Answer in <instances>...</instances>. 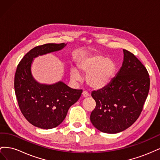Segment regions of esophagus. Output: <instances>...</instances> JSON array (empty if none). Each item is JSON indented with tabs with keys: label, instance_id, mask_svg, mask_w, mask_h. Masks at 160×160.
Returning a JSON list of instances; mask_svg holds the SVG:
<instances>
[{
	"label": "esophagus",
	"instance_id": "34e87169",
	"mask_svg": "<svg viewBox=\"0 0 160 160\" xmlns=\"http://www.w3.org/2000/svg\"><path fill=\"white\" fill-rule=\"evenodd\" d=\"M82 96H83V98H88V97L89 96V94L87 93L86 91H83V93H82Z\"/></svg>",
	"mask_w": 160,
	"mask_h": 160
}]
</instances>
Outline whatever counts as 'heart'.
Here are the masks:
<instances>
[{"mask_svg":"<svg viewBox=\"0 0 160 160\" xmlns=\"http://www.w3.org/2000/svg\"><path fill=\"white\" fill-rule=\"evenodd\" d=\"M77 67L81 72L87 75L86 83L93 89H101L109 85L116 71L115 62L109 58L100 55L83 58L78 62ZM70 77L72 81H79V72L72 69Z\"/></svg>","mask_w":160,"mask_h":160,"instance_id":"b5f03b06","label":"heart"}]
</instances>
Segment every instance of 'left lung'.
I'll list each match as a JSON object with an SVG mask.
<instances>
[{"mask_svg": "<svg viewBox=\"0 0 160 160\" xmlns=\"http://www.w3.org/2000/svg\"><path fill=\"white\" fill-rule=\"evenodd\" d=\"M119 71L106 88L91 93L96 107L91 122L100 132H123L138 119L149 90V77L144 65L132 52L123 49Z\"/></svg>", "mask_w": 160, "mask_h": 160, "instance_id": "left-lung-1", "label": "left lung"}]
</instances>
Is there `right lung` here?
Masks as SVG:
<instances>
[{"label":"right lung","mask_w":160,"mask_h":160,"mask_svg":"<svg viewBox=\"0 0 160 160\" xmlns=\"http://www.w3.org/2000/svg\"><path fill=\"white\" fill-rule=\"evenodd\" d=\"M66 45L48 43L36 47L23 57L17 66L14 84L18 104L24 117L35 127L43 129L57 127L81 95L82 90L72 89L61 81L51 85L41 83L32 74L35 58L61 51Z\"/></svg>","instance_id":"add662e5"}]
</instances>
